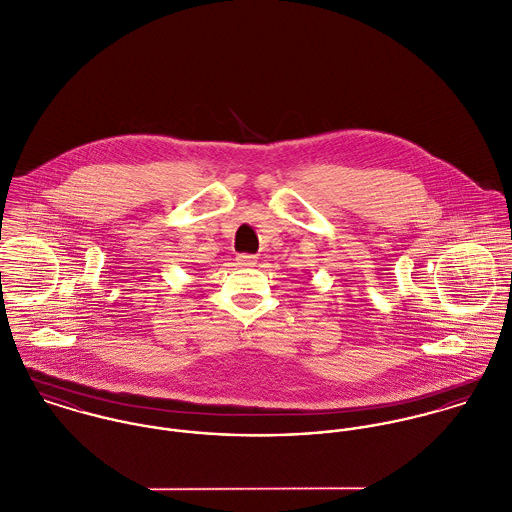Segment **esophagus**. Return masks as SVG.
<instances>
[{"label":"esophagus","mask_w":512,"mask_h":512,"mask_svg":"<svg viewBox=\"0 0 512 512\" xmlns=\"http://www.w3.org/2000/svg\"><path fill=\"white\" fill-rule=\"evenodd\" d=\"M236 262H238L240 266H254L258 260H256V256H252V254H238V256H236Z\"/></svg>","instance_id":"obj_1"}]
</instances>
